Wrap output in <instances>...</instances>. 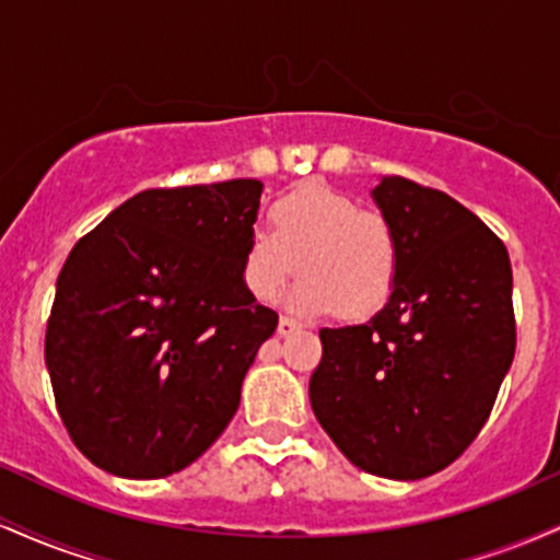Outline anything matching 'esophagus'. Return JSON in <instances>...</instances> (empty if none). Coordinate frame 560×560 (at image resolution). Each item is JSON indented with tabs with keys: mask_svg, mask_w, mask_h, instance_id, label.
I'll list each match as a JSON object with an SVG mask.
<instances>
[{
	"mask_svg": "<svg viewBox=\"0 0 560 560\" xmlns=\"http://www.w3.org/2000/svg\"><path fill=\"white\" fill-rule=\"evenodd\" d=\"M300 329V324L294 318H289V316H281L279 318V334H292V331H298Z\"/></svg>",
	"mask_w": 560,
	"mask_h": 560,
	"instance_id": "34e87169",
	"label": "esophagus"
}]
</instances>
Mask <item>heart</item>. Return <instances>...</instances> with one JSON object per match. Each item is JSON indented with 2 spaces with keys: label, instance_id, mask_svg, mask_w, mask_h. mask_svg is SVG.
Segmentation results:
<instances>
[{
  "label": "heart",
  "instance_id": "1",
  "mask_svg": "<svg viewBox=\"0 0 560 560\" xmlns=\"http://www.w3.org/2000/svg\"><path fill=\"white\" fill-rule=\"evenodd\" d=\"M268 223L271 231L247 236L242 258V279L258 300H273L298 268L302 279L289 305L300 313L337 307L361 318L389 300L400 271V234L384 213L311 182L276 199Z\"/></svg>",
  "mask_w": 560,
  "mask_h": 560
}]
</instances>
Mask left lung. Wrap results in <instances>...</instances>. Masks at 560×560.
Segmentation results:
<instances>
[{"mask_svg": "<svg viewBox=\"0 0 560 560\" xmlns=\"http://www.w3.org/2000/svg\"><path fill=\"white\" fill-rule=\"evenodd\" d=\"M400 234L374 318L320 329L313 413L350 464L423 479L477 440L516 352L505 244L445 191L389 176L371 191Z\"/></svg>", "mask_w": 560, "mask_h": 560, "instance_id": "8db88e82", "label": "left lung"}]
</instances>
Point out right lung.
Masks as SVG:
<instances>
[{
    "label": "right lung",
    "mask_w": 560,
    "mask_h": 560,
    "mask_svg": "<svg viewBox=\"0 0 560 560\" xmlns=\"http://www.w3.org/2000/svg\"><path fill=\"white\" fill-rule=\"evenodd\" d=\"M262 184L147 189L70 249L44 361L70 440L115 477L197 460L240 408L279 316L242 279Z\"/></svg>",
    "instance_id": "1"
}]
</instances>
